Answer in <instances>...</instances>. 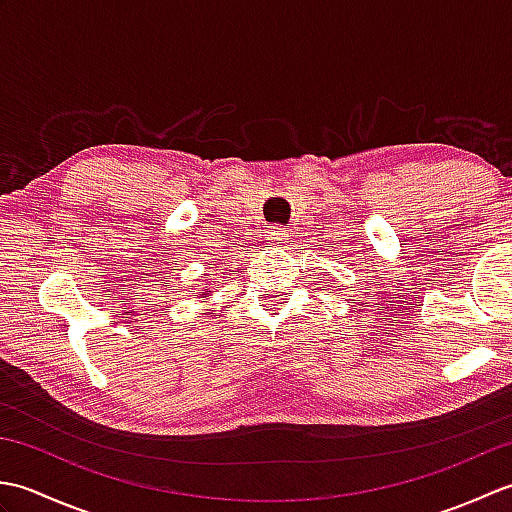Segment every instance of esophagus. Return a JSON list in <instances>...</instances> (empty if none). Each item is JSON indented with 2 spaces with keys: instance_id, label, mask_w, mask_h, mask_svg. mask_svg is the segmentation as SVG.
I'll list each match as a JSON object with an SVG mask.
<instances>
[{
  "instance_id": "esophagus-1",
  "label": "esophagus",
  "mask_w": 512,
  "mask_h": 512,
  "mask_svg": "<svg viewBox=\"0 0 512 512\" xmlns=\"http://www.w3.org/2000/svg\"><path fill=\"white\" fill-rule=\"evenodd\" d=\"M268 242L275 244V246H281L288 242V233L284 231V228H273V231L268 233Z\"/></svg>"
}]
</instances>
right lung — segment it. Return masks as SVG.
Returning <instances> with one entry per match:
<instances>
[{"mask_svg":"<svg viewBox=\"0 0 512 512\" xmlns=\"http://www.w3.org/2000/svg\"><path fill=\"white\" fill-rule=\"evenodd\" d=\"M211 295H213V290H209V286H204V292H200V295H195V297L206 299V297H211Z\"/></svg>","mask_w":512,"mask_h":512,"instance_id":"obj_1","label":"right lung"}]
</instances>
